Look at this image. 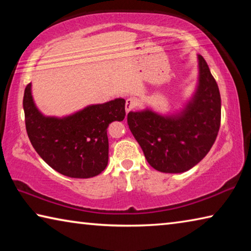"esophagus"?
Instances as JSON below:
<instances>
[{
  "mask_svg": "<svg viewBox=\"0 0 251 251\" xmlns=\"http://www.w3.org/2000/svg\"><path fill=\"white\" fill-rule=\"evenodd\" d=\"M136 105H137V100L135 99H128L126 100V104H125V110L126 113H129L131 109H134L136 107Z\"/></svg>",
  "mask_w": 251,
  "mask_h": 251,
  "instance_id": "esophagus-1",
  "label": "esophagus"
}]
</instances>
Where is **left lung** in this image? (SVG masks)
<instances>
[{"instance_id": "left-lung-1", "label": "left lung", "mask_w": 251, "mask_h": 251, "mask_svg": "<svg viewBox=\"0 0 251 251\" xmlns=\"http://www.w3.org/2000/svg\"><path fill=\"white\" fill-rule=\"evenodd\" d=\"M198 79L192 96L172 114L150 107L128 113L131 134L156 171L179 174L197 165L214 145L220 126L219 88L201 55H197Z\"/></svg>"}]
</instances>
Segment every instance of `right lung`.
I'll list each match as a JSON object with an SVG mask.
<instances>
[{
  "instance_id": "1",
  "label": "right lung",
  "mask_w": 251,
  "mask_h": 251,
  "mask_svg": "<svg viewBox=\"0 0 251 251\" xmlns=\"http://www.w3.org/2000/svg\"><path fill=\"white\" fill-rule=\"evenodd\" d=\"M23 108L29 141L42 159L62 175L91 178L108 164L107 127L125 118V100L91 104L65 116H46L34 101L32 84L24 91Z\"/></svg>"
}]
</instances>
